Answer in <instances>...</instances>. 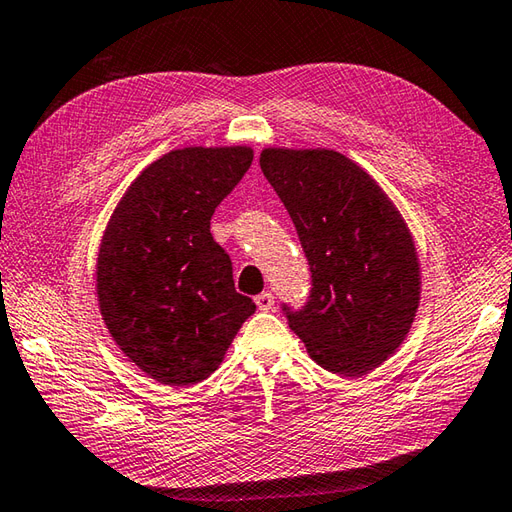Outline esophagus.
<instances>
[{
    "mask_svg": "<svg viewBox=\"0 0 512 512\" xmlns=\"http://www.w3.org/2000/svg\"><path fill=\"white\" fill-rule=\"evenodd\" d=\"M255 304H257L259 310H273V306H275V295L270 293V290H266V293L255 297Z\"/></svg>",
    "mask_w": 512,
    "mask_h": 512,
    "instance_id": "obj_1",
    "label": "esophagus"
}]
</instances>
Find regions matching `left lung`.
I'll list each match as a JSON object with an SVG mask.
<instances>
[{"label":"left lung","instance_id":"obj_1","mask_svg":"<svg viewBox=\"0 0 512 512\" xmlns=\"http://www.w3.org/2000/svg\"><path fill=\"white\" fill-rule=\"evenodd\" d=\"M308 259L313 288L288 326L315 362L362 377L402 346L419 306L422 270L395 204L353 159L330 148L259 155Z\"/></svg>","mask_w":512,"mask_h":512}]
</instances>
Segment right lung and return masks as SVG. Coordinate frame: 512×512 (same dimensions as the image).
Listing matches in <instances>:
<instances>
[{"label": "right lung", "mask_w": 512, "mask_h": 512, "mask_svg": "<svg viewBox=\"0 0 512 512\" xmlns=\"http://www.w3.org/2000/svg\"><path fill=\"white\" fill-rule=\"evenodd\" d=\"M250 162L248 146L170 150L137 175L108 219L99 313L130 362L164 386L206 379L255 313L210 235V217Z\"/></svg>", "instance_id": "1"}]
</instances>
